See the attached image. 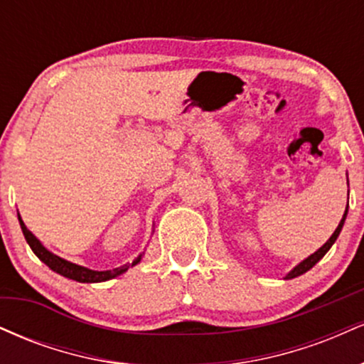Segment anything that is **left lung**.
I'll list each match as a JSON object with an SVG mask.
<instances>
[{"label":"left lung","mask_w":364,"mask_h":364,"mask_svg":"<svg viewBox=\"0 0 364 364\" xmlns=\"http://www.w3.org/2000/svg\"><path fill=\"white\" fill-rule=\"evenodd\" d=\"M346 215H348V208H346V212H344V215H342V219H341L339 225H337V229H336V231H333V235L328 237L327 243H325L323 246H321V248L316 250V252L313 253V255H310V257H308V258H304V260H303L301 263H298V265H296L294 269H292L291 272L286 275V279H294V277H298V275H301V274H304V272H308V270H310L311 267L315 265V263H318V262L321 260V258L325 257V253H327L328 250L332 248V245L336 243V240H337V237H339L341 231H342V225H344Z\"/></svg>","instance_id":"obj_1"}]
</instances>
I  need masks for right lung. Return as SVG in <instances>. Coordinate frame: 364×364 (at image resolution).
Masks as SVG:
<instances>
[{
  "label": "right lung",
  "instance_id": "obj_1",
  "mask_svg": "<svg viewBox=\"0 0 364 364\" xmlns=\"http://www.w3.org/2000/svg\"><path fill=\"white\" fill-rule=\"evenodd\" d=\"M18 220H20V228H22L25 240H27V243L32 248V252L36 253V257L39 258L41 262H44L46 265L49 267V269L54 270V272L63 275V277L72 279V281H77V282H104V281H109V279H114L123 272H127L129 267L136 265V263L141 260V255H140V257L136 258V260L133 262L132 265H123V267H119V269H114V270H102V272H99V270L85 269V267L77 265V263L65 260V258L58 257V255H54V253L49 252V250H46L43 243H41V241L37 240V237L32 235L31 231H28L27 225H25L23 220L20 219V215H18Z\"/></svg>",
  "mask_w": 364,
  "mask_h": 364
}]
</instances>
